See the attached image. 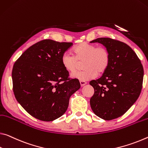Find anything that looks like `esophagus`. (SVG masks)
I'll use <instances>...</instances> for the list:
<instances>
[{"mask_svg":"<svg viewBox=\"0 0 148 148\" xmlns=\"http://www.w3.org/2000/svg\"><path fill=\"white\" fill-rule=\"evenodd\" d=\"M79 83H80V85H81L82 87L84 86L87 84V82L85 81H79Z\"/></svg>","mask_w":148,"mask_h":148,"instance_id":"1","label":"esophagus"}]
</instances>
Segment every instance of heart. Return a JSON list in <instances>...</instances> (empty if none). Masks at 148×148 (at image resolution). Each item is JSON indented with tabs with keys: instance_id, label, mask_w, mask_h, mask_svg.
Here are the masks:
<instances>
[{
	"instance_id": "1",
	"label": "heart",
	"mask_w": 148,
	"mask_h": 148,
	"mask_svg": "<svg viewBox=\"0 0 148 148\" xmlns=\"http://www.w3.org/2000/svg\"><path fill=\"white\" fill-rule=\"evenodd\" d=\"M73 55L65 53L61 61L63 67L69 72L77 70L78 62H82L83 71L73 73L72 78L80 81H86L95 78L107 70L110 62V55L106 49L94 45L82 43L72 49Z\"/></svg>"
}]
</instances>
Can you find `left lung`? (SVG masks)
Returning a JSON list of instances; mask_svg holds the SVG:
<instances>
[{
    "label": "left lung",
    "mask_w": 148,
    "mask_h": 148,
    "mask_svg": "<svg viewBox=\"0 0 148 148\" xmlns=\"http://www.w3.org/2000/svg\"><path fill=\"white\" fill-rule=\"evenodd\" d=\"M99 43L110 55V62L103 76L90 84L94 89L90 99L93 112L110 121L123 115L140 96L142 88L144 69L132 49L123 42L107 37L90 41Z\"/></svg>",
    "instance_id": "1"
}]
</instances>
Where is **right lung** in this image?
Returning a JSON list of instances; mask_svg holds the SVG:
<instances>
[{"label": "right lung", "instance_id": "1", "mask_svg": "<svg viewBox=\"0 0 148 148\" xmlns=\"http://www.w3.org/2000/svg\"><path fill=\"white\" fill-rule=\"evenodd\" d=\"M72 45L42 40L24 51L14 64L12 78L16 99L39 120L53 121L61 116L70 96L80 88L78 79L69 78L61 61Z\"/></svg>", "mask_w": 148, "mask_h": 148}]
</instances>
